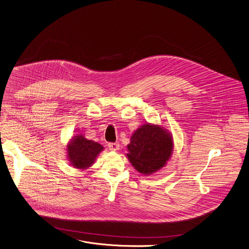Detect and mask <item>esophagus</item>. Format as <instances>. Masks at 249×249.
<instances>
[{"label":"esophagus","mask_w":249,"mask_h":249,"mask_svg":"<svg viewBox=\"0 0 249 249\" xmlns=\"http://www.w3.org/2000/svg\"><path fill=\"white\" fill-rule=\"evenodd\" d=\"M108 149L110 151H117L119 149V143L118 142H110V143H108Z\"/></svg>","instance_id":"obj_1"}]
</instances>
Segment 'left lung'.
<instances>
[{
	"mask_svg": "<svg viewBox=\"0 0 249 249\" xmlns=\"http://www.w3.org/2000/svg\"><path fill=\"white\" fill-rule=\"evenodd\" d=\"M127 149L126 157L134 169L149 176L165 167L172 157L174 139L162 125L146 122L133 133Z\"/></svg>",
	"mask_w": 249,
	"mask_h": 249,
	"instance_id": "left-lung-1",
	"label": "left lung"
}]
</instances>
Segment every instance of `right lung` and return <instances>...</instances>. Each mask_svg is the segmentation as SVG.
<instances>
[{
    "label": "right lung",
    "mask_w": 249,
    "mask_h": 249,
    "mask_svg": "<svg viewBox=\"0 0 249 249\" xmlns=\"http://www.w3.org/2000/svg\"><path fill=\"white\" fill-rule=\"evenodd\" d=\"M104 149L102 144L87 140L81 134L71 137L66 145L68 160L71 166L77 170L89 169Z\"/></svg>",
    "instance_id": "obj_1"
}]
</instances>
